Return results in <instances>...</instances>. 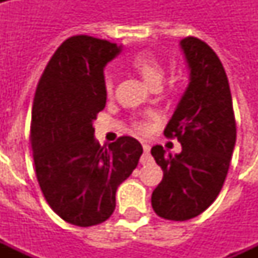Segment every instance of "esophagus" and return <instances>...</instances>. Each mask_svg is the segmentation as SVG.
Instances as JSON below:
<instances>
[{
    "label": "esophagus",
    "mask_w": 258,
    "mask_h": 258,
    "mask_svg": "<svg viewBox=\"0 0 258 258\" xmlns=\"http://www.w3.org/2000/svg\"><path fill=\"white\" fill-rule=\"evenodd\" d=\"M142 146H144V155L141 157V163L145 164L148 160H149V152H151V145L148 142H142Z\"/></svg>",
    "instance_id": "obj_1"
}]
</instances>
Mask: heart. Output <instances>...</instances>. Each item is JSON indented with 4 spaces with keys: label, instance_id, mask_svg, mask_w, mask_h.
<instances>
[{
    "label": "heart",
    "instance_id": "1",
    "mask_svg": "<svg viewBox=\"0 0 258 258\" xmlns=\"http://www.w3.org/2000/svg\"><path fill=\"white\" fill-rule=\"evenodd\" d=\"M130 66L134 69L137 73L140 74L142 79L145 80L146 83L152 87L155 85H160L164 77V69L160 64V62L157 60V58L152 52L144 51V52H138L134 55L131 60H130ZM105 91L107 95H110L113 91V80L112 77L107 76L105 79ZM137 128L144 130L145 125L141 123H137Z\"/></svg>",
    "mask_w": 258,
    "mask_h": 258
}]
</instances>
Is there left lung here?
Listing matches in <instances>:
<instances>
[{"label":"left lung","mask_w":258,"mask_h":258,"mask_svg":"<svg viewBox=\"0 0 258 258\" xmlns=\"http://www.w3.org/2000/svg\"><path fill=\"white\" fill-rule=\"evenodd\" d=\"M189 69V83L168 120L164 135L177 137L182 151L167 153L152 148L163 179L152 194L157 216L185 221L209 207L227 177L236 124L232 96L221 60L206 42L195 37L179 41Z\"/></svg>","instance_id":"left-lung-1"}]
</instances>
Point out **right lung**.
<instances>
[{
  "mask_svg": "<svg viewBox=\"0 0 258 258\" xmlns=\"http://www.w3.org/2000/svg\"><path fill=\"white\" fill-rule=\"evenodd\" d=\"M121 49L106 40L70 37L37 85L31 110L37 179L51 209L77 227L112 216L117 186L144 152L133 137H120L106 148L94 135L92 123L106 105L103 69Z\"/></svg>",
  "mask_w": 258,
  "mask_h": 258,
  "instance_id": "add662e5",
  "label": "right lung"
}]
</instances>
